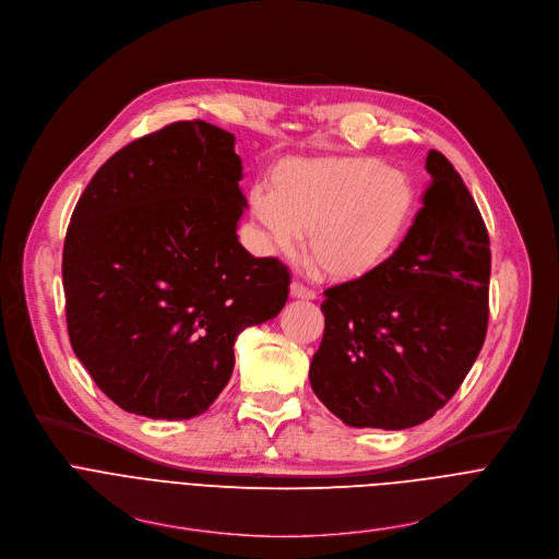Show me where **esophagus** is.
Masks as SVG:
<instances>
[{
	"instance_id": "obj_1",
	"label": "esophagus",
	"mask_w": 559,
	"mask_h": 559,
	"mask_svg": "<svg viewBox=\"0 0 559 559\" xmlns=\"http://www.w3.org/2000/svg\"><path fill=\"white\" fill-rule=\"evenodd\" d=\"M290 297H293V299H316V290L306 288V286L299 284V282H293V284H290Z\"/></svg>"
}]
</instances>
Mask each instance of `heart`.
<instances>
[{
  "mask_svg": "<svg viewBox=\"0 0 559 559\" xmlns=\"http://www.w3.org/2000/svg\"><path fill=\"white\" fill-rule=\"evenodd\" d=\"M415 206L411 179L378 157L288 159L271 175V193L253 189L248 211L275 253H293L299 235L318 273L353 282L391 255Z\"/></svg>",
  "mask_w": 559,
  "mask_h": 559,
  "instance_id": "b5f03b06",
  "label": "heart"
}]
</instances>
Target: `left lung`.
Listing matches in <instances>:
<instances>
[{"label":"left lung","instance_id":"obj_1","mask_svg":"<svg viewBox=\"0 0 559 559\" xmlns=\"http://www.w3.org/2000/svg\"><path fill=\"white\" fill-rule=\"evenodd\" d=\"M428 189L397 251L370 275L324 290V337L308 380L355 428L402 430L462 386L488 324L490 251L453 164L428 151Z\"/></svg>","mask_w":559,"mask_h":559}]
</instances>
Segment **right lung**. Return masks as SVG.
<instances>
[{"mask_svg":"<svg viewBox=\"0 0 559 559\" xmlns=\"http://www.w3.org/2000/svg\"><path fill=\"white\" fill-rule=\"evenodd\" d=\"M241 168L233 133L175 121L117 151L73 211L61 262L71 346L123 411H209L237 335L288 299V269L239 243Z\"/></svg>","mask_w":559,"mask_h":559,"instance_id":"right-lung-1","label":"right lung"}]
</instances>
